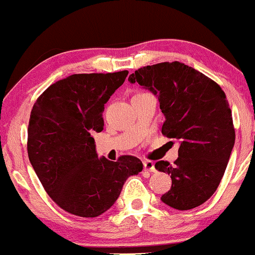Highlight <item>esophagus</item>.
<instances>
[{"label": "esophagus", "mask_w": 255, "mask_h": 255, "mask_svg": "<svg viewBox=\"0 0 255 255\" xmlns=\"http://www.w3.org/2000/svg\"><path fill=\"white\" fill-rule=\"evenodd\" d=\"M143 167H144V170H146V172L154 173L156 170L155 169V163L152 161H144L143 162Z\"/></svg>", "instance_id": "obj_1"}]
</instances>
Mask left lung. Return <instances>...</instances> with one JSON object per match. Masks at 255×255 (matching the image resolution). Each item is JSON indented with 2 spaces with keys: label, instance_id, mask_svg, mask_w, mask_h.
Here are the masks:
<instances>
[{
  "label": "left lung",
  "instance_id": "obj_1",
  "mask_svg": "<svg viewBox=\"0 0 255 255\" xmlns=\"http://www.w3.org/2000/svg\"><path fill=\"white\" fill-rule=\"evenodd\" d=\"M156 95L164 116L162 133L179 140V157L155 168L172 178L161 200L176 210L205 203L222 180L235 143L232 111L215 81L180 62L146 65L128 76Z\"/></svg>",
  "mask_w": 255,
  "mask_h": 255
}]
</instances>
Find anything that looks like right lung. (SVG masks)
<instances>
[{
  "label": "right lung",
  "instance_id": "1",
  "mask_svg": "<svg viewBox=\"0 0 255 255\" xmlns=\"http://www.w3.org/2000/svg\"><path fill=\"white\" fill-rule=\"evenodd\" d=\"M128 71L75 74L51 85L33 105L27 151L35 174L59 208L97 217L116 203L127 179L142 172L134 156L117 162L98 157L93 133L104 128L103 112Z\"/></svg>",
  "mask_w": 255,
  "mask_h": 255
}]
</instances>
